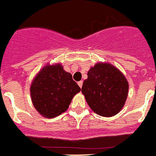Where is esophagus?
<instances>
[{"label": "esophagus", "mask_w": 156, "mask_h": 156, "mask_svg": "<svg viewBox=\"0 0 156 156\" xmlns=\"http://www.w3.org/2000/svg\"><path fill=\"white\" fill-rule=\"evenodd\" d=\"M82 84H83V81H78V85H79L80 88H81V87H82Z\"/></svg>", "instance_id": "esophagus-1"}]
</instances>
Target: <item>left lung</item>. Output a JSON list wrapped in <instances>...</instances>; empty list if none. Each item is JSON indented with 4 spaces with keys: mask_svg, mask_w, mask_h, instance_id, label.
Masks as SVG:
<instances>
[{
    "mask_svg": "<svg viewBox=\"0 0 156 156\" xmlns=\"http://www.w3.org/2000/svg\"><path fill=\"white\" fill-rule=\"evenodd\" d=\"M128 88V82L120 70L108 63H98L88 71L81 92L95 113L109 117L123 107Z\"/></svg>",
    "mask_w": 156,
    "mask_h": 156,
    "instance_id": "8db88e82",
    "label": "left lung"
}]
</instances>
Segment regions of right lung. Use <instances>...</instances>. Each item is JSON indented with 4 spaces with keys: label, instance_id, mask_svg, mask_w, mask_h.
Instances as JSON below:
<instances>
[{
    "label": "right lung",
    "instance_id": "obj_1",
    "mask_svg": "<svg viewBox=\"0 0 156 156\" xmlns=\"http://www.w3.org/2000/svg\"><path fill=\"white\" fill-rule=\"evenodd\" d=\"M81 91L61 64L47 65L40 71L30 87L32 102L42 116L53 118L68 109L71 99Z\"/></svg>",
    "mask_w": 156,
    "mask_h": 156
}]
</instances>
